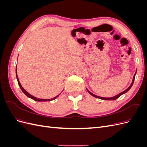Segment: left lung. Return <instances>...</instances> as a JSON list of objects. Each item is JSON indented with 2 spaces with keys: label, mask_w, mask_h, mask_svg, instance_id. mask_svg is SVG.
Masks as SVG:
<instances>
[{
  "label": "left lung",
  "mask_w": 147,
  "mask_h": 147,
  "mask_svg": "<svg viewBox=\"0 0 147 147\" xmlns=\"http://www.w3.org/2000/svg\"><path fill=\"white\" fill-rule=\"evenodd\" d=\"M136 72L135 73V74H134V77H133V80H132V83H131V84L130 85V86L128 88H127L126 90H124V91H123V92H121V93H119V94H118V95H117V96H114V97H99V96H96V95H95V94H92V92H91L90 91H89L88 90H87V91H88V92L90 93V94L91 95V96H94V97H96V98H99V99H103V100H115V99H118L119 97H120L121 96L122 94H124V93H126L127 91H128L129 90H130L131 89V88L132 87V86L133 85V83H134V79H135V76H136Z\"/></svg>",
  "instance_id": "left-lung-1"
}]
</instances>
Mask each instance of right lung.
Wrapping results in <instances>:
<instances>
[{
    "label": "right lung",
    "mask_w": 147,
    "mask_h": 147,
    "mask_svg": "<svg viewBox=\"0 0 147 147\" xmlns=\"http://www.w3.org/2000/svg\"><path fill=\"white\" fill-rule=\"evenodd\" d=\"M16 78H17V80H18V84H19V86H20V88H21V90H22V91H23L24 94L27 96L28 97H30V99H33V100H36V101H39V102H42V101H50V100H54V99H55L56 97H58L59 96V95H57V96H56V97H53V98H52V99H38V98H37V97H34V96H32L31 94H30L29 93H28L27 91H26L22 87V86H21V83H20V81H19V80H18V75H17V72H16Z\"/></svg>",
    "instance_id": "add662e5"
}]
</instances>
